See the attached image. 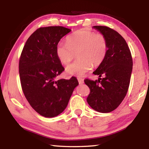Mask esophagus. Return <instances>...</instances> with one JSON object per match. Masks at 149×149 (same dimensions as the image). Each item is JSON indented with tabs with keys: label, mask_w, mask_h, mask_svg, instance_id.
Listing matches in <instances>:
<instances>
[{
	"label": "esophagus",
	"mask_w": 149,
	"mask_h": 149,
	"mask_svg": "<svg viewBox=\"0 0 149 149\" xmlns=\"http://www.w3.org/2000/svg\"><path fill=\"white\" fill-rule=\"evenodd\" d=\"M77 80L79 84H83L84 83V80L81 77H77Z\"/></svg>",
	"instance_id": "obj_1"
}]
</instances>
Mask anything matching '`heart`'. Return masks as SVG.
<instances>
[{
  "label": "heart",
  "instance_id": "obj_1",
  "mask_svg": "<svg viewBox=\"0 0 149 149\" xmlns=\"http://www.w3.org/2000/svg\"><path fill=\"white\" fill-rule=\"evenodd\" d=\"M108 41L101 33L87 29H80L68 35L65 43L60 42L56 52L64 65H68L76 54L78 58L65 69L67 74L81 76L92 68L104 62L108 52Z\"/></svg>",
  "mask_w": 149,
  "mask_h": 149
}]
</instances>
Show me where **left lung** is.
<instances>
[{
	"label": "left lung",
	"instance_id": "obj_1",
	"mask_svg": "<svg viewBox=\"0 0 149 149\" xmlns=\"http://www.w3.org/2000/svg\"><path fill=\"white\" fill-rule=\"evenodd\" d=\"M106 37L108 52L105 59L93 72L99 75L98 80L85 79L90 89L87 98L93 109L108 113L117 108L127 94L133 68V60L130 48L122 35L107 26L93 27Z\"/></svg>",
	"mask_w": 149,
	"mask_h": 149
}]
</instances>
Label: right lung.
I'll return each instance as SVG.
<instances>
[{"label":"right lung","mask_w":149,"mask_h":149,"mask_svg":"<svg viewBox=\"0 0 149 149\" xmlns=\"http://www.w3.org/2000/svg\"><path fill=\"white\" fill-rule=\"evenodd\" d=\"M70 31L62 26L40 27L27 40L20 56L22 91L31 107L45 118L61 114L79 84L75 77L56 80L64 70L56 56V47Z\"/></svg>","instance_id":"right-lung-1"}]
</instances>
